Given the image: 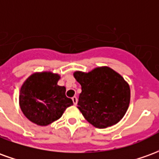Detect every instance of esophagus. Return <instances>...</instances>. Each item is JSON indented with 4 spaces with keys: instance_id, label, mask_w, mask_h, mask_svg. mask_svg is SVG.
<instances>
[{
    "instance_id": "1",
    "label": "esophagus",
    "mask_w": 159,
    "mask_h": 159,
    "mask_svg": "<svg viewBox=\"0 0 159 159\" xmlns=\"http://www.w3.org/2000/svg\"><path fill=\"white\" fill-rule=\"evenodd\" d=\"M72 101L74 105H76L77 104V97L76 96H73L72 97Z\"/></svg>"
}]
</instances>
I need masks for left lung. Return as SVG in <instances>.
<instances>
[{
	"label": "left lung",
	"instance_id": "obj_1",
	"mask_svg": "<svg viewBox=\"0 0 159 159\" xmlns=\"http://www.w3.org/2000/svg\"><path fill=\"white\" fill-rule=\"evenodd\" d=\"M81 84L78 109L93 126L105 129L118 123L126 113L130 100L129 84L109 67H99L89 73L76 71Z\"/></svg>",
	"mask_w": 159,
	"mask_h": 159
}]
</instances>
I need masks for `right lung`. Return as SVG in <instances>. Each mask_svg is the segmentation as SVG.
Wrapping results in <instances>:
<instances>
[{
  "label": "right lung",
  "mask_w": 159,
  "mask_h": 159,
  "mask_svg": "<svg viewBox=\"0 0 159 159\" xmlns=\"http://www.w3.org/2000/svg\"><path fill=\"white\" fill-rule=\"evenodd\" d=\"M59 76L51 72L33 74L20 90L19 104L23 113L37 125L46 126L59 119L73 105L66 95V88L57 83Z\"/></svg>",
  "instance_id": "1"
}]
</instances>
